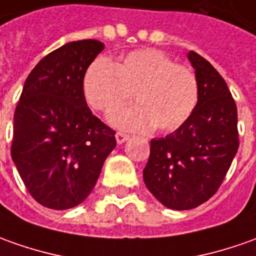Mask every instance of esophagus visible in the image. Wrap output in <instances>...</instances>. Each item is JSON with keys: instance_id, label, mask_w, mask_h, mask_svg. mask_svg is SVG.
Wrapping results in <instances>:
<instances>
[{"instance_id": "1", "label": "esophagus", "mask_w": 256, "mask_h": 256, "mask_svg": "<svg viewBox=\"0 0 256 256\" xmlns=\"http://www.w3.org/2000/svg\"><path fill=\"white\" fill-rule=\"evenodd\" d=\"M128 136L124 134V133H116V142H118V144H123L124 142H128Z\"/></svg>"}]
</instances>
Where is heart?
Returning a JSON list of instances; mask_svg holds the SVG:
<instances>
[{"instance_id":"1","label":"heart","mask_w":256,"mask_h":256,"mask_svg":"<svg viewBox=\"0 0 256 256\" xmlns=\"http://www.w3.org/2000/svg\"><path fill=\"white\" fill-rule=\"evenodd\" d=\"M84 92L88 104L104 114L119 109L134 92L137 104L112 116L114 126L128 130H176L199 99L194 71L152 48L132 52L116 64L98 58L85 74Z\"/></svg>"}]
</instances>
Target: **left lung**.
Wrapping results in <instances>:
<instances>
[{
    "mask_svg": "<svg viewBox=\"0 0 256 256\" xmlns=\"http://www.w3.org/2000/svg\"><path fill=\"white\" fill-rule=\"evenodd\" d=\"M199 85L194 110L174 133L152 138L142 178L165 208L189 210L217 192L238 150L237 106L223 77L202 56L188 53Z\"/></svg>",
    "mask_w": 256,
    "mask_h": 256,
    "instance_id": "left-lung-1",
    "label": "left lung"
}]
</instances>
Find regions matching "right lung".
<instances>
[{
  "instance_id": "1",
  "label": "right lung",
  "mask_w": 256,
  "mask_h": 256,
  "mask_svg": "<svg viewBox=\"0 0 256 256\" xmlns=\"http://www.w3.org/2000/svg\"><path fill=\"white\" fill-rule=\"evenodd\" d=\"M105 44L70 42L43 57L24 85L14 116L12 161L42 206L76 208L95 186L114 132L86 106L84 77Z\"/></svg>"
}]
</instances>
